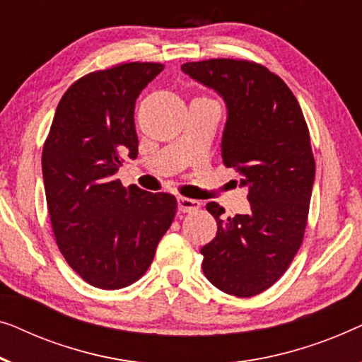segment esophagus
I'll list each match as a JSON object with an SVG mask.
<instances>
[{"mask_svg": "<svg viewBox=\"0 0 362 362\" xmlns=\"http://www.w3.org/2000/svg\"><path fill=\"white\" fill-rule=\"evenodd\" d=\"M177 206H179V211L182 213H192L200 208V202L187 197H177Z\"/></svg>", "mask_w": 362, "mask_h": 362, "instance_id": "esophagus-1", "label": "esophagus"}]
</instances>
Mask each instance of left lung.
Wrapping results in <instances>:
<instances>
[{
	"instance_id": "8db88e82",
	"label": "left lung",
	"mask_w": 362,
	"mask_h": 362,
	"mask_svg": "<svg viewBox=\"0 0 362 362\" xmlns=\"http://www.w3.org/2000/svg\"><path fill=\"white\" fill-rule=\"evenodd\" d=\"M182 72L225 101L221 157L251 205L223 218L225 208L208 203L218 231L200 249L203 274L223 292L252 297L279 281L302 244L315 180L307 123L288 86L262 65L211 59Z\"/></svg>"
}]
</instances>
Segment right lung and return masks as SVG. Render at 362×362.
Instances as JSON below:
<instances>
[{
    "label": "right lung",
    "instance_id": "1",
    "mask_svg": "<svg viewBox=\"0 0 362 362\" xmlns=\"http://www.w3.org/2000/svg\"><path fill=\"white\" fill-rule=\"evenodd\" d=\"M164 70L121 64L85 75L60 100L42 151L45 198L57 246L85 282L116 290L151 266L172 225L170 193L124 188L123 156H137V96Z\"/></svg>",
    "mask_w": 362,
    "mask_h": 362
}]
</instances>
